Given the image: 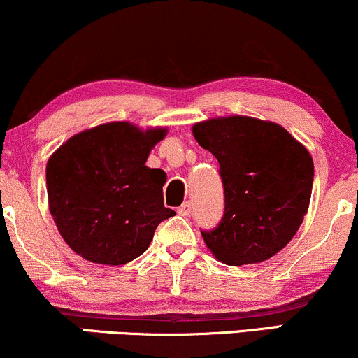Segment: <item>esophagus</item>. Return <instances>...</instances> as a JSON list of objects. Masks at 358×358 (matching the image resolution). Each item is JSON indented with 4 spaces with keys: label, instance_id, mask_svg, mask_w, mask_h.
<instances>
[{
    "label": "esophagus",
    "instance_id": "esophagus-1",
    "mask_svg": "<svg viewBox=\"0 0 358 358\" xmlns=\"http://www.w3.org/2000/svg\"><path fill=\"white\" fill-rule=\"evenodd\" d=\"M192 210H193V205H192V202H185L182 207L178 208V213L182 217H188L192 213Z\"/></svg>",
    "mask_w": 358,
    "mask_h": 358
}]
</instances>
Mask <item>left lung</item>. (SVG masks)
I'll use <instances>...</instances> for the list:
<instances>
[{"label":"left lung","instance_id":"obj_1","mask_svg":"<svg viewBox=\"0 0 358 358\" xmlns=\"http://www.w3.org/2000/svg\"><path fill=\"white\" fill-rule=\"evenodd\" d=\"M199 145L219 159L224 215L202 231L207 248L229 266L254 264L293 239L310 205L313 159L274 122L231 116L193 126Z\"/></svg>","mask_w":358,"mask_h":358}]
</instances>
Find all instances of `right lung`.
I'll list each match as a JSON object with an SVG mask.
<instances>
[{
  "mask_svg": "<svg viewBox=\"0 0 358 358\" xmlns=\"http://www.w3.org/2000/svg\"><path fill=\"white\" fill-rule=\"evenodd\" d=\"M165 134L109 122L76 134L50 156L48 205L72 250L97 264H126L175 215L163 205L165 171L145 165Z\"/></svg>",
  "mask_w": 358,
  "mask_h": 358,
  "instance_id": "1",
  "label": "right lung"
}]
</instances>
